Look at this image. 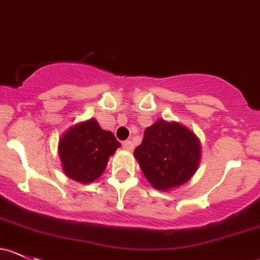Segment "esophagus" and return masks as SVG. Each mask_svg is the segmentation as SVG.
Listing matches in <instances>:
<instances>
[{"mask_svg":"<svg viewBox=\"0 0 260 260\" xmlns=\"http://www.w3.org/2000/svg\"><path fill=\"white\" fill-rule=\"evenodd\" d=\"M123 147H124L127 151H132L133 147H135V144H133L132 141H124L123 142Z\"/></svg>","mask_w":260,"mask_h":260,"instance_id":"obj_1","label":"esophagus"}]
</instances>
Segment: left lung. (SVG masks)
<instances>
[{"mask_svg":"<svg viewBox=\"0 0 260 260\" xmlns=\"http://www.w3.org/2000/svg\"><path fill=\"white\" fill-rule=\"evenodd\" d=\"M135 157L152 187L169 190L184 184L196 173L201 143L184 125L159 119L146 128Z\"/></svg>","mask_w":260,"mask_h":260,"instance_id":"8db88e82","label":"left lung"}]
</instances>
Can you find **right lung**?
<instances>
[{
  "instance_id": "obj_1",
  "label": "right lung",
  "mask_w": 260,
  "mask_h": 260,
  "mask_svg": "<svg viewBox=\"0 0 260 260\" xmlns=\"http://www.w3.org/2000/svg\"><path fill=\"white\" fill-rule=\"evenodd\" d=\"M121 143L109 131H103L94 118L71 127L59 139L58 154L66 176L88 184L107 167Z\"/></svg>"
}]
</instances>
